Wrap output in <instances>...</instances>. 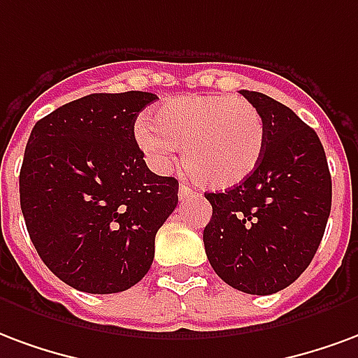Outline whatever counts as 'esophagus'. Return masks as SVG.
<instances>
[{
  "instance_id": "obj_1",
  "label": "esophagus",
  "mask_w": 358,
  "mask_h": 358,
  "mask_svg": "<svg viewBox=\"0 0 358 358\" xmlns=\"http://www.w3.org/2000/svg\"><path fill=\"white\" fill-rule=\"evenodd\" d=\"M179 198L181 200H185V198H190V196H194V192H192V189L190 187H187V185H179Z\"/></svg>"
}]
</instances>
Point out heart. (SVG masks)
Segmentation results:
<instances>
[{
    "instance_id": "obj_1",
    "label": "heart",
    "mask_w": 358,
    "mask_h": 358,
    "mask_svg": "<svg viewBox=\"0 0 358 358\" xmlns=\"http://www.w3.org/2000/svg\"><path fill=\"white\" fill-rule=\"evenodd\" d=\"M141 120L135 139L156 168H166L181 147L192 179L211 190L234 189L254 173L265 150V122L236 95H181Z\"/></svg>"
}]
</instances>
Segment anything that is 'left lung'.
<instances>
[{"label": "left lung", "instance_id": "obj_1", "mask_svg": "<svg viewBox=\"0 0 358 358\" xmlns=\"http://www.w3.org/2000/svg\"><path fill=\"white\" fill-rule=\"evenodd\" d=\"M265 122V150L246 181L208 192L213 213L206 255L221 280L254 294H276L309 267L332 208V177L315 129L257 91H240Z\"/></svg>", "mask_w": 358, "mask_h": 358}]
</instances>
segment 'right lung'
Listing matches in <instances>:
<instances>
[{
    "mask_svg": "<svg viewBox=\"0 0 358 358\" xmlns=\"http://www.w3.org/2000/svg\"><path fill=\"white\" fill-rule=\"evenodd\" d=\"M158 96L93 93L34 125L18 176L20 210L55 276L87 294H116L147 275L154 238L179 182L152 173L135 120Z\"/></svg>",
    "mask_w": 358,
    "mask_h": 358,
    "instance_id": "obj_1",
    "label": "right lung"
}]
</instances>
